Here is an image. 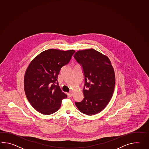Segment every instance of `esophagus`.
<instances>
[{"instance_id": "obj_1", "label": "esophagus", "mask_w": 149, "mask_h": 149, "mask_svg": "<svg viewBox=\"0 0 149 149\" xmlns=\"http://www.w3.org/2000/svg\"><path fill=\"white\" fill-rule=\"evenodd\" d=\"M67 95H68V97H70L73 96V93H72V92H69V93H67Z\"/></svg>"}]
</instances>
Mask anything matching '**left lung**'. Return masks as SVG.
<instances>
[{"mask_svg":"<svg viewBox=\"0 0 149 149\" xmlns=\"http://www.w3.org/2000/svg\"><path fill=\"white\" fill-rule=\"evenodd\" d=\"M74 57L82 65L85 77L84 97L75 105L82 113L94 115L104 109L112 97L115 85L113 68L107 56L93 49L79 50Z\"/></svg>","mask_w":149,"mask_h":149,"instance_id":"obj_1","label":"left lung"}]
</instances>
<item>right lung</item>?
I'll return each instance as SVG.
<instances>
[{"label": "right lung", "instance_id": "obj_1", "mask_svg": "<svg viewBox=\"0 0 149 149\" xmlns=\"http://www.w3.org/2000/svg\"><path fill=\"white\" fill-rule=\"evenodd\" d=\"M75 52L49 49L38 55L27 67L24 79L25 93L32 106L41 113L56 112L61 100L67 97L57 78L61 67L70 62Z\"/></svg>", "mask_w": 149, "mask_h": 149}]
</instances>
